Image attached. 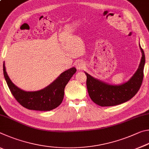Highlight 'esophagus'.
<instances>
[{
    "mask_svg": "<svg viewBox=\"0 0 149 149\" xmlns=\"http://www.w3.org/2000/svg\"><path fill=\"white\" fill-rule=\"evenodd\" d=\"M75 65H76L77 69L78 70H82L84 68V67H85L84 63L82 61H79L77 62L76 64H75Z\"/></svg>",
    "mask_w": 149,
    "mask_h": 149,
    "instance_id": "obj_1",
    "label": "esophagus"
}]
</instances>
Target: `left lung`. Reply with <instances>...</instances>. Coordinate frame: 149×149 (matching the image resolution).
<instances>
[{"label": "left lung", "instance_id": "obj_1", "mask_svg": "<svg viewBox=\"0 0 149 149\" xmlns=\"http://www.w3.org/2000/svg\"><path fill=\"white\" fill-rule=\"evenodd\" d=\"M142 57L136 72L128 81L120 85H111L101 81L86 72V86L90 97L93 102L101 107H111L126 102L136 94L141 86L145 56L140 44Z\"/></svg>", "mask_w": 149, "mask_h": 149}]
</instances>
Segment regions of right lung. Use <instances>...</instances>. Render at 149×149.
I'll use <instances>...</instances> for the list:
<instances>
[{"label":"right lung","mask_w":149,"mask_h":149,"mask_svg":"<svg viewBox=\"0 0 149 149\" xmlns=\"http://www.w3.org/2000/svg\"><path fill=\"white\" fill-rule=\"evenodd\" d=\"M77 71L72 67L62 72L54 81L42 90L35 92H26L17 87L6 71L4 62L3 72L6 83L12 94L21 105L29 110L48 111L57 107L64 97V90L70 78Z\"/></svg>","instance_id":"right-lung-1"}]
</instances>
